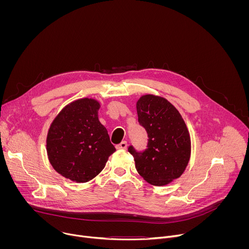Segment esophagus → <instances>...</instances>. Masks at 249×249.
Here are the masks:
<instances>
[{"mask_svg": "<svg viewBox=\"0 0 249 249\" xmlns=\"http://www.w3.org/2000/svg\"><path fill=\"white\" fill-rule=\"evenodd\" d=\"M116 149H117V150H126V149H127V142H126V141L121 142L120 144L116 145Z\"/></svg>", "mask_w": 249, "mask_h": 249, "instance_id": "1", "label": "esophagus"}]
</instances>
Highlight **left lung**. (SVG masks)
Segmentation results:
<instances>
[{
    "label": "left lung",
    "mask_w": 249,
    "mask_h": 249,
    "mask_svg": "<svg viewBox=\"0 0 249 249\" xmlns=\"http://www.w3.org/2000/svg\"><path fill=\"white\" fill-rule=\"evenodd\" d=\"M138 121L148 134L145 151L129 146L136 169L150 184L166 185L185 170L191 153V142L180 113L165 98L153 94L137 101Z\"/></svg>",
    "instance_id": "8db88e82"
}]
</instances>
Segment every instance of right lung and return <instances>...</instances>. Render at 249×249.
Returning a JSON list of instances; mask_svg holds the SVG:
<instances>
[{
  "label": "right lung",
  "mask_w": 249,
  "mask_h": 249,
  "mask_svg": "<svg viewBox=\"0 0 249 249\" xmlns=\"http://www.w3.org/2000/svg\"><path fill=\"white\" fill-rule=\"evenodd\" d=\"M100 104L92 98L71 102L52 122L46 148L53 168L68 179L91 180L116 150L98 120Z\"/></svg>",
  "instance_id": "right-lung-1"
}]
</instances>
